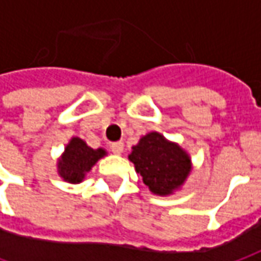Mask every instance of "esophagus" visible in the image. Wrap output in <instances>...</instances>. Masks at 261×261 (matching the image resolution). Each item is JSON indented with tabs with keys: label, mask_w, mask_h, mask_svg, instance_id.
<instances>
[{
	"label": "esophagus",
	"mask_w": 261,
	"mask_h": 261,
	"mask_svg": "<svg viewBox=\"0 0 261 261\" xmlns=\"http://www.w3.org/2000/svg\"><path fill=\"white\" fill-rule=\"evenodd\" d=\"M111 151H113L114 154H121L122 151H124V143H121V141L113 143L111 144Z\"/></svg>",
	"instance_id": "obj_1"
}]
</instances>
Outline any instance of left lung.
I'll return each instance as SVG.
<instances>
[{"instance_id":"8db88e82","label":"left lung","mask_w":261,"mask_h":261,"mask_svg":"<svg viewBox=\"0 0 261 261\" xmlns=\"http://www.w3.org/2000/svg\"><path fill=\"white\" fill-rule=\"evenodd\" d=\"M128 160L150 192L169 196L182 189L192 172L189 153L158 131H150L131 147Z\"/></svg>"}]
</instances>
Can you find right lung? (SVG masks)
<instances>
[{"label": "right lung", "instance_id": "1", "mask_svg": "<svg viewBox=\"0 0 261 261\" xmlns=\"http://www.w3.org/2000/svg\"><path fill=\"white\" fill-rule=\"evenodd\" d=\"M103 156H107L105 148L89 147L85 140L72 137L58 159V175L68 184H81L86 173L91 172L96 162Z\"/></svg>", "mask_w": 261, "mask_h": 261}]
</instances>
